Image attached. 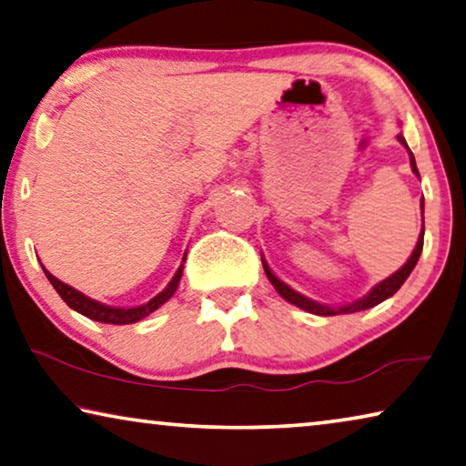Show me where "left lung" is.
Wrapping results in <instances>:
<instances>
[{"label":"left lung","mask_w":466,"mask_h":466,"mask_svg":"<svg viewBox=\"0 0 466 466\" xmlns=\"http://www.w3.org/2000/svg\"><path fill=\"white\" fill-rule=\"evenodd\" d=\"M398 140H400V143L406 147V151H409L412 172L419 176V169H417V164H415V155H412V151L409 149V145H406V140H404L402 135H398ZM420 213H423V201H420ZM423 234H425V221H423V228H420V234H419V240H417L415 250H412V255L409 257V261H406L400 269L394 271L392 276L383 279V282H380L378 286H373L371 292L365 294L363 299L354 300V302H350V305L336 307V309L334 307L319 305V302H315L311 299L302 297V294H299L297 290H292L290 286H286L282 279H278L276 276H273V271L268 268V263H265L263 257H261V261H263V269H265V273H268L269 282L279 292V297L286 299L288 302H292V305H297L299 309H302V311H309V313H313V315H323V317L342 315V313H357V311H365V309H371L375 305H380V302H383V300L390 299V297H394V294L398 292V288H400L406 282V278H409L410 271L415 269V265H417L419 257H420V250H423Z\"/></svg>","instance_id":"left-lung-1"}]
</instances>
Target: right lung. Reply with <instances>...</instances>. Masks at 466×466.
<instances>
[{
    "label": "right lung",
    "instance_id": "right-lung-1",
    "mask_svg": "<svg viewBox=\"0 0 466 466\" xmlns=\"http://www.w3.org/2000/svg\"><path fill=\"white\" fill-rule=\"evenodd\" d=\"M184 259H187V257H184ZM41 268H43V265H41ZM182 269H184V261L178 268V271H176V276L172 278V282L166 286V290L159 292L157 297H153L149 302H145V305H138V307L122 309V307L103 305V302H97V300L85 297V294L78 292L76 288L60 282V279L51 276V273L46 268H43V271H46V276L51 282V286L56 288V292L60 294L66 305L74 309L76 313L88 317V319L101 321V323H114V326H127V323H137L140 319H145L147 315H151L153 311H157V309L164 305V302L172 299V294L176 292V288H178V284H180Z\"/></svg>",
    "mask_w": 466,
    "mask_h": 466
}]
</instances>
